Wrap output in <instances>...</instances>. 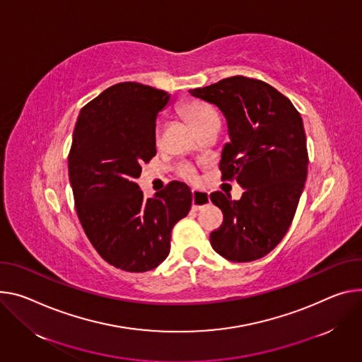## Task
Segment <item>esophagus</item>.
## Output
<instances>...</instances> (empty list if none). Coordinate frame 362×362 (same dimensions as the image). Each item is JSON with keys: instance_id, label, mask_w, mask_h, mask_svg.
<instances>
[{"instance_id": "34e87169", "label": "esophagus", "mask_w": 362, "mask_h": 362, "mask_svg": "<svg viewBox=\"0 0 362 362\" xmlns=\"http://www.w3.org/2000/svg\"><path fill=\"white\" fill-rule=\"evenodd\" d=\"M211 202L209 194L206 192L193 189L192 190V209L193 211H201Z\"/></svg>"}]
</instances>
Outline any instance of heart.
<instances>
[{"label": "heart", "mask_w": 362, "mask_h": 362, "mask_svg": "<svg viewBox=\"0 0 362 362\" xmlns=\"http://www.w3.org/2000/svg\"><path fill=\"white\" fill-rule=\"evenodd\" d=\"M180 112L183 117L192 124V127L198 131H202L204 128L219 124V117L216 111L206 103L202 101H189L180 105ZM158 133L160 129L157 127L156 129V139L158 140ZM177 173L182 179L189 180V182H198V173H196V169L192 166V164H180Z\"/></svg>", "instance_id": "1"}]
</instances>
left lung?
Instances as JSON below:
<instances>
[{
    "instance_id": "8db88e82",
    "label": "left lung",
    "mask_w": 362,
    "mask_h": 362,
    "mask_svg": "<svg viewBox=\"0 0 362 362\" xmlns=\"http://www.w3.org/2000/svg\"><path fill=\"white\" fill-rule=\"evenodd\" d=\"M189 92L223 114L229 143L221 153L222 180L245 189L240 201L211 194L223 214L211 245L229 261L258 259L286 235L305 187L309 160L302 117L288 98L252 78H226Z\"/></svg>"
}]
</instances>
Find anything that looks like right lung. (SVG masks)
I'll return each mask as SVG.
<instances>
[{
	"mask_svg": "<svg viewBox=\"0 0 362 362\" xmlns=\"http://www.w3.org/2000/svg\"><path fill=\"white\" fill-rule=\"evenodd\" d=\"M170 95L137 82L110 86L78 117L69 180L83 231L111 266L156 269L170 251L173 226L192 206V192L170 182L146 199L136 179L156 156V119Z\"/></svg>",
	"mask_w": 362,
	"mask_h": 362,
	"instance_id": "add662e5",
	"label": "right lung"
}]
</instances>
